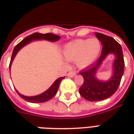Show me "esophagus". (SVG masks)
<instances>
[{
	"mask_svg": "<svg viewBox=\"0 0 134 134\" xmlns=\"http://www.w3.org/2000/svg\"><path fill=\"white\" fill-rule=\"evenodd\" d=\"M76 75V73L75 72H70L67 74V76L69 77H74Z\"/></svg>",
	"mask_w": 134,
	"mask_h": 134,
	"instance_id": "obj_1",
	"label": "esophagus"
}]
</instances>
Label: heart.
Instances as JSON below:
<instances>
[{
    "instance_id": "heart-1",
    "label": "heart",
    "mask_w": 134,
    "mask_h": 134,
    "mask_svg": "<svg viewBox=\"0 0 134 134\" xmlns=\"http://www.w3.org/2000/svg\"><path fill=\"white\" fill-rule=\"evenodd\" d=\"M101 49L102 45L98 38L77 39L64 45L62 54L67 61L75 62L78 68L84 69L96 61Z\"/></svg>"
}]
</instances>
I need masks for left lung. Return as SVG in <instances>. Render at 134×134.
<instances>
[{
	"instance_id": "1",
	"label": "left lung",
	"mask_w": 134,
	"mask_h": 134,
	"mask_svg": "<svg viewBox=\"0 0 134 134\" xmlns=\"http://www.w3.org/2000/svg\"><path fill=\"white\" fill-rule=\"evenodd\" d=\"M95 35L103 45L102 52L98 60L82 70L80 75L84 82L79 89L80 94L89 101H100L108 98L118 89L124 72L123 51L120 44L110 36L95 32ZM114 56L112 63V75L108 81L97 77V73L108 55Z\"/></svg>"
}]
</instances>
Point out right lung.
<instances>
[{
	"label": "right lung",
	"instance_id": "1",
	"mask_svg": "<svg viewBox=\"0 0 134 134\" xmlns=\"http://www.w3.org/2000/svg\"><path fill=\"white\" fill-rule=\"evenodd\" d=\"M60 38L59 36L55 35L53 34L49 33V34H40V33H34L31 34L30 36H26L24 39H23L21 42H19V44L16 45V47L13 49V53H12V56H11V59H10V62L9 64V69H10V68H11V64L13 63V61L14 58L16 57V54H18L20 50L23 47L26 46L27 44H30L31 42L35 41H41V40H46V41H49L50 42H55V41H58ZM64 78V77H61L57 79L54 82L50 87H49L46 91H44V93H41L39 95L34 96H26L22 95L19 91L16 90V93L19 94V96L21 98L24 99L26 100L30 103H44L46 101L49 100L50 99L52 98L54 96H55L56 93H57V90L59 87V85L61 81Z\"/></svg>",
	"mask_w": 134,
	"mask_h": 134
}]
</instances>
